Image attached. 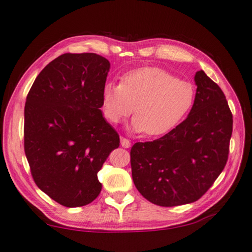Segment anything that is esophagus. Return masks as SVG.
<instances>
[{
  "mask_svg": "<svg viewBox=\"0 0 252 252\" xmlns=\"http://www.w3.org/2000/svg\"><path fill=\"white\" fill-rule=\"evenodd\" d=\"M120 144H121L122 148L127 149V148H130V146H131V142H130L129 140H127V139H126V138H121Z\"/></svg>",
  "mask_w": 252,
  "mask_h": 252,
  "instance_id": "1",
  "label": "esophagus"
}]
</instances>
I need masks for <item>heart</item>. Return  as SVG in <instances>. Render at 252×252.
I'll list each match as a JSON object with an SVG mask.
<instances>
[{"label":"heart","instance_id":"obj_1","mask_svg":"<svg viewBox=\"0 0 252 252\" xmlns=\"http://www.w3.org/2000/svg\"><path fill=\"white\" fill-rule=\"evenodd\" d=\"M194 86L177 79L158 67H142L126 72L120 84L109 81L102 89L104 116L120 123L133 112L130 129L149 136L166 133L176 126L193 107Z\"/></svg>","mask_w":252,"mask_h":252}]
</instances>
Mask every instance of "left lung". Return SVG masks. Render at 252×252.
Segmentation results:
<instances>
[{
	"instance_id": "8db88e82",
	"label": "left lung",
	"mask_w": 252,
	"mask_h": 252,
	"mask_svg": "<svg viewBox=\"0 0 252 252\" xmlns=\"http://www.w3.org/2000/svg\"><path fill=\"white\" fill-rule=\"evenodd\" d=\"M189 116L175 129L131 149L132 178L149 202L173 207L199 199L225 167L232 114L225 94L203 70Z\"/></svg>"
}]
</instances>
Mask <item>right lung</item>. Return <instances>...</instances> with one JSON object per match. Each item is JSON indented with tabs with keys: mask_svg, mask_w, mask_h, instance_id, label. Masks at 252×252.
Segmentation results:
<instances>
[{
	"mask_svg": "<svg viewBox=\"0 0 252 252\" xmlns=\"http://www.w3.org/2000/svg\"><path fill=\"white\" fill-rule=\"evenodd\" d=\"M110 63L94 53L63 54L36 77L24 109V150L40 190L66 207L98 197V181L120 139L103 118Z\"/></svg>",
	"mask_w": 252,
	"mask_h": 252,
	"instance_id": "obj_1",
	"label": "right lung"
}]
</instances>
